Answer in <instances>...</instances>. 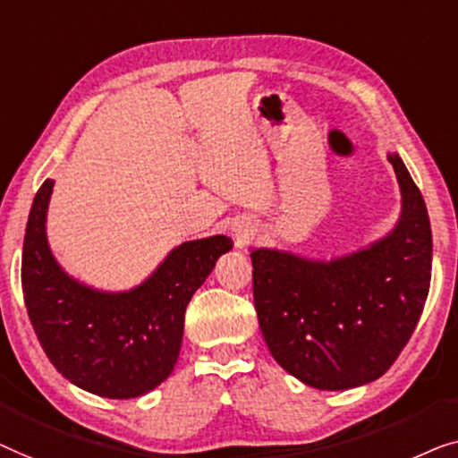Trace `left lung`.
Wrapping results in <instances>:
<instances>
[{
	"label": "left lung",
	"mask_w": 458,
	"mask_h": 458,
	"mask_svg": "<svg viewBox=\"0 0 458 458\" xmlns=\"http://www.w3.org/2000/svg\"><path fill=\"white\" fill-rule=\"evenodd\" d=\"M403 195L396 228L332 261L255 249L253 299L272 357L302 384L346 390L384 376L421 318L431 280L428 209L392 153Z\"/></svg>",
	"instance_id": "1"
}]
</instances>
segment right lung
<instances>
[{"instance_id":"add662e5","label":"right lung","mask_w":458,"mask_h":458,"mask_svg":"<svg viewBox=\"0 0 458 458\" xmlns=\"http://www.w3.org/2000/svg\"><path fill=\"white\" fill-rule=\"evenodd\" d=\"M54 180L30 208L22 249V293L45 355L64 377L106 398L157 388L178 360L192 294L232 249L228 236L182 242L143 284L101 293L70 278L51 255L45 217Z\"/></svg>"}]
</instances>
